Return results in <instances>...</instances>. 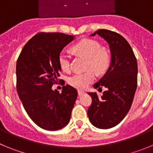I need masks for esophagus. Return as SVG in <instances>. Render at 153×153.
Returning a JSON list of instances; mask_svg holds the SVG:
<instances>
[{
	"mask_svg": "<svg viewBox=\"0 0 153 153\" xmlns=\"http://www.w3.org/2000/svg\"><path fill=\"white\" fill-rule=\"evenodd\" d=\"M84 93H85L83 91H81V90H78V95H79V97H81L82 95H83Z\"/></svg>",
	"mask_w": 153,
	"mask_h": 153,
	"instance_id": "1",
	"label": "esophagus"
}]
</instances>
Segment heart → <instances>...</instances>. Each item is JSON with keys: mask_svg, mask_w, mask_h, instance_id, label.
<instances>
[{"mask_svg": "<svg viewBox=\"0 0 153 153\" xmlns=\"http://www.w3.org/2000/svg\"><path fill=\"white\" fill-rule=\"evenodd\" d=\"M74 51L87 58L86 68L93 69L83 73H76L68 79L70 86L78 90H83L96 78V73H103L110 63V56L107 51L101 47L98 41L93 39H84L74 46ZM58 62L63 71L71 69V56L68 51L63 50L58 56Z\"/></svg>", "mask_w": 153, "mask_h": 153, "instance_id": "b5f03b06", "label": "heart"}]
</instances>
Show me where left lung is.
I'll use <instances>...</instances> for the list:
<instances>
[{
    "mask_svg": "<svg viewBox=\"0 0 153 153\" xmlns=\"http://www.w3.org/2000/svg\"><path fill=\"white\" fill-rule=\"evenodd\" d=\"M98 34L106 40L111 53V63L96 89L106 87L101 97L97 93H88L92 103L87 114L90 123L99 129H109L118 125L132 106L137 88L138 67L132 47L123 36L114 31L100 29Z\"/></svg>",
    "mask_w": 153,
    "mask_h": 153,
    "instance_id": "obj_1",
    "label": "left lung"
}]
</instances>
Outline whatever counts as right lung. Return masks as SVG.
I'll return each instance as SVG.
<instances>
[{"instance_id":"1","label":"right lung","mask_w":153,"mask_h":153,"mask_svg":"<svg viewBox=\"0 0 153 153\" xmlns=\"http://www.w3.org/2000/svg\"><path fill=\"white\" fill-rule=\"evenodd\" d=\"M74 39L63 33H39L24 45L17 59L18 96L30 118L46 130H58L68 124L77 97L70 85L63 86L61 93L52 90L60 80L58 56Z\"/></svg>"}]
</instances>
